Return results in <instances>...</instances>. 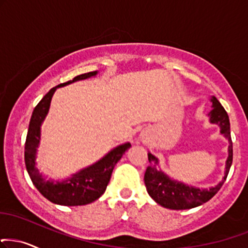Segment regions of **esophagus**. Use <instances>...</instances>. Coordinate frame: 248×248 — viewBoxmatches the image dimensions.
<instances>
[{"instance_id":"obj_1","label":"esophagus","mask_w":248,"mask_h":248,"mask_svg":"<svg viewBox=\"0 0 248 248\" xmlns=\"http://www.w3.org/2000/svg\"><path fill=\"white\" fill-rule=\"evenodd\" d=\"M141 140H142V141L143 142H147L148 141V135H147V134H141Z\"/></svg>"}]
</instances>
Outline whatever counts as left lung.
I'll return each mask as SVG.
<instances>
[{
    "label": "left lung",
    "mask_w": 248,
    "mask_h": 248,
    "mask_svg": "<svg viewBox=\"0 0 248 248\" xmlns=\"http://www.w3.org/2000/svg\"><path fill=\"white\" fill-rule=\"evenodd\" d=\"M210 101L211 107H213V109L208 114L210 124H217L219 127V133L229 141V155L225 162L224 177L216 186L209 187V188H199L195 186H189V185L169 177L160 169L159 159L151 153H149L148 159L150 165L145 171L144 184L151 199L164 208L173 210H185L199 207V205L209 201L215 194L218 192L226 180L230 168H231L232 158H233L229 115L216 97L211 95Z\"/></svg>",
    "instance_id": "obj_1"
}]
</instances>
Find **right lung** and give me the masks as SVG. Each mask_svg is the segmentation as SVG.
Instances as JSON below:
<instances>
[{"label":"right lung","instance_id":"1","mask_svg":"<svg viewBox=\"0 0 248 248\" xmlns=\"http://www.w3.org/2000/svg\"><path fill=\"white\" fill-rule=\"evenodd\" d=\"M97 75V70L90 71V73L76 76L73 80L62 83L50 89L32 112L28 136H26L25 153H24L25 166L35 188L41 193V195L55 204L68 205V207L84 205L99 199L105 193L115 164L121 159L128 149L132 147L129 142L116 145L99 160L73 173L70 177L62 179V180L47 179L46 175L39 172V169L37 168V156L41 140V126L48 114L53 94L59 88L69 85L77 80L91 78Z\"/></svg>","mask_w":248,"mask_h":248}]
</instances>
